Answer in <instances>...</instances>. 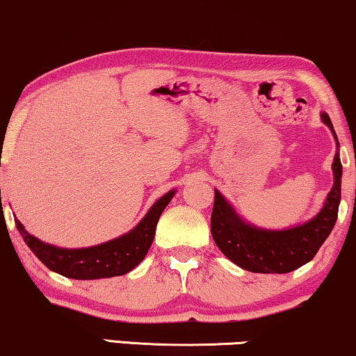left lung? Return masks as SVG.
<instances>
[{"instance_id": "8db88e82", "label": "left lung", "mask_w": 356, "mask_h": 356, "mask_svg": "<svg viewBox=\"0 0 356 356\" xmlns=\"http://www.w3.org/2000/svg\"><path fill=\"white\" fill-rule=\"evenodd\" d=\"M321 119L334 134L337 144L332 163L334 186L327 195L324 207L311 220L284 230L260 229L245 222L218 189H214L212 238L219 250L240 268L252 273H289L311 261L334 229L341 196L340 145L329 114L322 113Z\"/></svg>"}]
</instances>
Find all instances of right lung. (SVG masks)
<instances>
[{
  "instance_id": "1",
  "label": "right lung",
  "mask_w": 356,
  "mask_h": 356,
  "mask_svg": "<svg viewBox=\"0 0 356 356\" xmlns=\"http://www.w3.org/2000/svg\"><path fill=\"white\" fill-rule=\"evenodd\" d=\"M175 189L163 195L150 207L145 218L131 232L86 248H60L35 238L15 219L16 227L34 255L55 273L73 280H99L126 275L144 260L154 242L161 212L168 206Z\"/></svg>"
}]
</instances>
